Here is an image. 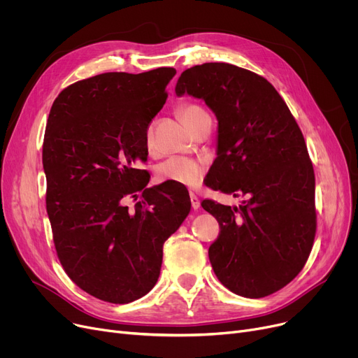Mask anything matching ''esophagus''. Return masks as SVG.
Returning <instances> with one entry per match:
<instances>
[{
    "mask_svg": "<svg viewBox=\"0 0 358 358\" xmlns=\"http://www.w3.org/2000/svg\"><path fill=\"white\" fill-rule=\"evenodd\" d=\"M190 200H192V208H193L194 210H197V209L200 208V200H199V197H197L194 193H192V194H190Z\"/></svg>",
    "mask_w": 358,
    "mask_h": 358,
    "instance_id": "34e87169",
    "label": "esophagus"
}]
</instances>
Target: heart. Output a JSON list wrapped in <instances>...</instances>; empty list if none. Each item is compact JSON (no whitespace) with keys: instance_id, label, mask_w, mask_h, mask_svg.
<instances>
[{"instance_id":"heart-1","label":"heart","mask_w":358,"mask_h":358,"mask_svg":"<svg viewBox=\"0 0 358 358\" xmlns=\"http://www.w3.org/2000/svg\"><path fill=\"white\" fill-rule=\"evenodd\" d=\"M180 115L187 126H190L199 116L206 115V111L196 104H185L180 108ZM146 142L148 145L152 143V129L150 127L146 131ZM157 176L161 181H173L176 184L194 187L203 180L204 164L190 158L173 157L157 168Z\"/></svg>"}]
</instances>
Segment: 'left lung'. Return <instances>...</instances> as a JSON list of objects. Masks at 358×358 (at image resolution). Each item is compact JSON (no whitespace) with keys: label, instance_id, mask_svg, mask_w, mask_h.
Returning <instances> with one entry per match:
<instances>
[{"label":"left lung","instance_id":"8db88e82","mask_svg":"<svg viewBox=\"0 0 358 358\" xmlns=\"http://www.w3.org/2000/svg\"><path fill=\"white\" fill-rule=\"evenodd\" d=\"M176 94L203 100L217 119L208 185L247 197L238 208L201 203L220 227L209 248L213 271L235 294L268 296L303 268L315 239V174L302 131L266 78L231 64L185 69Z\"/></svg>","mask_w":358,"mask_h":358}]
</instances>
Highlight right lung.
Returning <instances> with one entry per match:
<instances>
[{"instance_id": "right-lung-1", "label": "right lung", "mask_w": 358, "mask_h": 358, "mask_svg": "<svg viewBox=\"0 0 358 358\" xmlns=\"http://www.w3.org/2000/svg\"><path fill=\"white\" fill-rule=\"evenodd\" d=\"M176 72L100 73L66 87L49 113L42 159L55 248L73 283L104 302L129 303L150 292L164 242L190 213L187 189L146 187L136 168ZM129 196L140 199L135 211L124 204Z\"/></svg>"}]
</instances>
